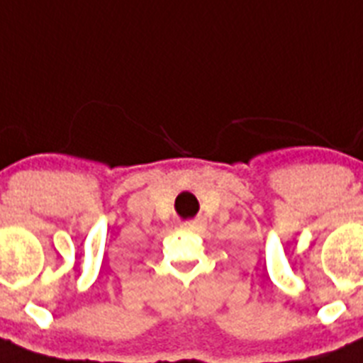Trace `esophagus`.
Listing matches in <instances>:
<instances>
[{
  "label": "esophagus",
  "mask_w": 363,
  "mask_h": 363,
  "mask_svg": "<svg viewBox=\"0 0 363 363\" xmlns=\"http://www.w3.org/2000/svg\"><path fill=\"white\" fill-rule=\"evenodd\" d=\"M184 227L185 229H191V230H200L201 227H203V221H201L200 218H196V220H187V221H184Z\"/></svg>",
  "instance_id": "obj_1"
}]
</instances>
